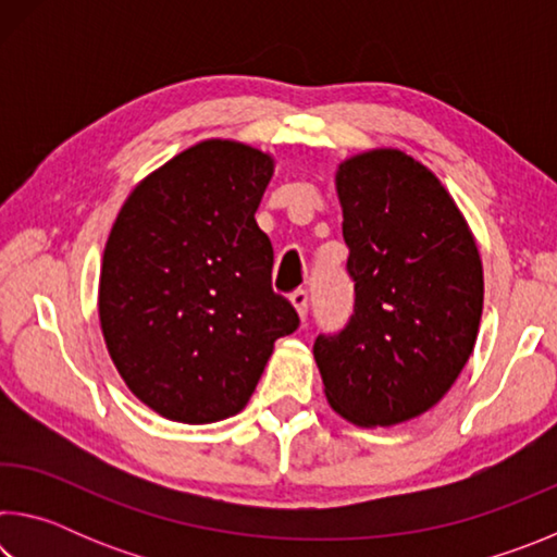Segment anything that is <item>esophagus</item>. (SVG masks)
I'll return each instance as SVG.
<instances>
[{"mask_svg": "<svg viewBox=\"0 0 557 557\" xmlns=\"http://www.w3.org/2000/svg\"><path fill=\"white\" fill-rule=\"evenodd\" d=\"M289 299H292V305H295L299 319H301V322H305L307 312H309V292L305 287H299V289L292 292Z\"/></svg>", "mask_w": 557, "mask_h": 557, "instance_id": "obj_1", "label": "esophagus"}]
</instances>
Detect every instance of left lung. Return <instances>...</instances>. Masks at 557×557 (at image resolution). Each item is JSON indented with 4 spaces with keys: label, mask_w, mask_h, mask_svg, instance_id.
I'll list each match as a JSON object with an SVG mask.
<instances>
[{
    "label": "left lung",
    "mask_w": 557,
    "mask_h": 557,
    "mask_svg": "<svg viewBox=\"0 0 557 557\" xmlns=\"http://www.w3.org/2000/svg\"><path fill=\"white\" fill-rule=\"evenodd\" d=\"M354 314L319 334L332 408L356 425L430 410L469 361L484 305L476 243L437 176L398 149L338 166Z\"/></svg>",
    "instance_id": "8db88e82"
}]
</instances>
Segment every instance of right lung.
Wrapping results in <instances>:
<instances>
[{
    "label": "right lung",
    "mask_w": 557,
    "mask_h": 557,
    "mask_svg": "<svg viewBox=\"0 0 557 557\" xmlns=\"http://www.w3.org/2000/svg\"><path fill=\"white\" fill-rule=\"evenodd\" d=\"M270 176L268 154L209 139L147 176L112 225L102 336L129 391L169 420L240 412L272 346L299 326L256 223Z\"/></svg>",
    "instance_id": "add662e5"
}]
</instances>
